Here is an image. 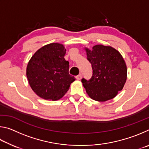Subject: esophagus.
Returning <instances> with one entry per match:
<instances>
[{"label": "esophagus", "instance_id": "esophagus-1", "mask_svg": "<svg viewBox=\"0 0 149 149\" xmlns=\"http://www.w3.org/2000/svg\"><path fill=\"white\" fill-rule=\"evenodd\" d=\"M76 79H77V80H81V78H82V75L81 74H79V75H77L76 77Z\"/></svg>", "mask_w": 149, "mask_h": 149}]
</instances>
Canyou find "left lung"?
Segmentation results:
<instances>
[{
  "mask_svg": "<svg viewBox=\"0 0 149 149\" xmlns=\"http://www.w3.org/2000/svg\"><path fill=\"white\" fill-rule=\"evenodd\" d=\"M85 50L93 69L89 81L81 79L87 95L99 102L114 99L122 90L127 79V66L122 54L114 48L102 45Z\"/></svg>",
  "mask_w": 149,
  "mask_h": 149,
  "instance_id": "obj_1",
  "label": "left lung"
}]
</instances>
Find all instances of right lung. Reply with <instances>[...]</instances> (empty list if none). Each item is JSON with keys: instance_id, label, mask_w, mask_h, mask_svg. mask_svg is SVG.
<instances>
[{"instance_id": "right-lung-1", "label": "right lung", "mask_w": 149, "mask_h": 149, "mask_svg": "<svg viewBox=\"0 0 149 149\" xmlns=\"http://www.w3.org/2000/svg\"><path fill=\"white\" fill-rule=\"evenodd\" d=\"M65 51L62 44H48L37 50L27 64L26 75L30 87L42 99H60L75 80L69 74Z\"/></svg>"}]
</instances>
